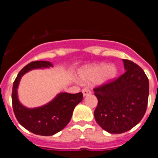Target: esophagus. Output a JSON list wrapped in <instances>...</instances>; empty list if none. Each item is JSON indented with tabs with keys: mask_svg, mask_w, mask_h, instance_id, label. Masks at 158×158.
Instances as JSON below:
<instances>
[{
	"mask_svg": "<svg viewBox=\"0 0 158 158\" xmlns=\"http://www.w3.org/2000/svg\"><path fill=\"white\" fill-rule=\"evenodd\" d=\"M82 93H83L84 96H88L89 94H91V91L88 88H85V89H82Z\"/></svg>",
	"mask_w": 158,
	"mask_h": 158,
	"instance_id": "34e87169",
	"label": "esophagus"
}]
</instances>
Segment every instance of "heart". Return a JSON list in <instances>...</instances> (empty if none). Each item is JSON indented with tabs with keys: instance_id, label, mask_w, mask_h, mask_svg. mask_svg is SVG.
Returning a JSON list of instances; mask_svg holds the SVG:
<instances>
[{
	"instance_id": "1",
	"label": "heart",
	"mask_w": 158,
	"mask_h": 158,
	"mask_svg": "<svg viewBox=\"0 0 158 158\" xmlns=\"http://www.w3.org/2000/svg\"><path fill=\"white\" fill-rule=\"evenodd\" d=\"M116 72L115 65H106L103 63L96 64L83 68L80 72V77L84 82L97 80L98 83L104 84L110 81L115 76Z\"/></svg>"
}]
</instances>
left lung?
<instances>
[{
  "label": "left lung",
  "mask_w": 158,
  "mask_h": 158,
  "mask_svg": "<svg viewBox=\"0 0 158 158\" xmlns=\"http://www.w3.org/2000/svg\"><path fill=\"white\" fill-rule=\"evenodd\" d=\"M126 72L116 79L94 88L98 104L96 123L111 134H121L136 126L146 113L149 80L140 66L123 59Z\"/></svg>",
  "instance_id": "obj_1"
}]
</instances>
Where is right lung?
Here are the masks:
<instances>
[{
  "label": "right lung",
  "instance_id": "add662e5",
  "mask_svg": "<svg viewBox=\"0 0 158 158\" xmlns=\"http://www.w3.org/2000/svg\"><path fill=\"white\" fill-rule=\"evenodd\" d=\"M50 66L52 64L46 61L31 62L19 71L12 86V108L16 119L25 129L43 136L53 135L65 128L70 121L74 107L83 99L82 93H62L43 107L32 109L23 107L17 98V88L21 77L33 69Z\"/></svg>",
  "mask_w": 158,
  "mask_h": 158
}]
</instances>
